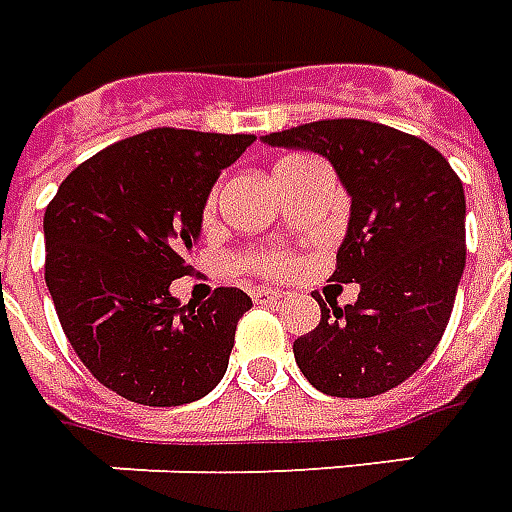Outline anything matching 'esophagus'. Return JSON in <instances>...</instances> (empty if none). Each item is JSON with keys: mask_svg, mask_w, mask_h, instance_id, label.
<instances>
[{"mask_svg": "<svg viewBox=\"0 0 512 512\" xmlns=\"http://www.w3.org/2000/svg\"><path fill=\"white\" fill-rule=\"evenodd\" d=\"M250 297H253V303H259V306H273V303L281 300V292L267 289V286H256V289L250 292Z\"/></svg>", "mask_w": 512, "mask_h": 512, "instance_id": "1", "label": "esophagus"}]
</instances>
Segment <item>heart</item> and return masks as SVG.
Wrapping results in <instances>:
<instances>
[{
  "label": "heart",
  "mask_w": 512,
  "mask_h": 512,
  "mask_svg": "<svg viewBox=\"0 0 512 512\" xmlns=\"http://www.w3.org/2000/svg\"><path fill=\"white\" fill-rule=\"evenodd\" d=\"M284 162H289V159H284ZM284 162H278V168H281ZM215 212H217V187H212L204 201V217L209 220ZM237 264L242 267V270H250V273H259V275H289L292 270H295V259H292L289 253H245Z\"/></svg>",
  "instance_id": "b5f03b06"
}]
</instances>
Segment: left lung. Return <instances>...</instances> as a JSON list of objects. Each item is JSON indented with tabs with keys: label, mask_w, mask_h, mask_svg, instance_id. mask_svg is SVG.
Segmentation results:
<instances>
[{
	"label": "left lung",
	"mask_w": 512,
	"mask_h": 512,
	"mask_svg": "<svg viewBox=\"0 0 512 512\" xmlns=\"http://www.w3.org/2000/svg\"><path fill=\"white\" fill-rule=\"evenodd\" d=\"M267 146L322 154L350 192L339 284H361L353 306L325 308L292 344L306 380L331 397H378L400 386L447 331L466 267V198L458 173L422 137L358 118L273 132Z\"/></svg>",
	"instance_id": "left-lung-1"
}]
</instances>
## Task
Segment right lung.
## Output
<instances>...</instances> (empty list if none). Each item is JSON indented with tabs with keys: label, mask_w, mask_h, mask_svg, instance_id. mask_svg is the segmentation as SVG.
Returning a JSON list of instances; mask_svg holds the SVG:
<instances>
[{
	"label": "right lung",
	"mask_w": 512,
	"mask_h": 512,
	"mask_svg": "<svg viewBox=\"0 0 512 512\" xmlns=\"http://www.w3.org/2000/svg\"><path fill=\"white\" fill-rule=\"evenodd\" d=\"M253 134L148 129L74 168L46 206V286L90 375L126 400L170 408L226 375L253 303L217 286L181 306L170 281L192 270L204 201Z\"/></svg>",
	"instance_id": "add662e5"
}]
</instances>
